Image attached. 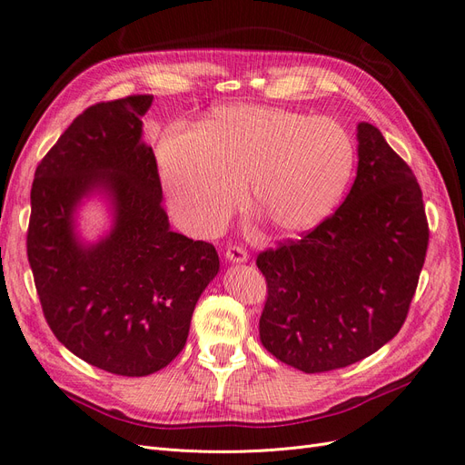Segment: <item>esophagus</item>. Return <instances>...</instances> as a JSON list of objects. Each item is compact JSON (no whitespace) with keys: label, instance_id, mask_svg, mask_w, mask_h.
I'll list each match as a JSON object with an SVG mask.
<instances>
[{"label":"esophagus","instance_id":"34e87169","mask_svg":"<svg viewBox=\"0 0 465 465\" xmlns=\"http://www.w3.org/2000/svg\"><path fill=\"white\" fill-rule=\"evenodd\" d=\"M224 258H227L229 262H232V263H244V262H248V252L244 250V248H241V246H231L229 250H227V254H224Z\"/></svg>","mask_w":465,"mask_h":465}]
</instances>
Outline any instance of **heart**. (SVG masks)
Returning <instances> with one entry per match:
<instances>
[{"instance_id":"b5f03b06","label":"heart","mask_w":465,"mask_h":465,"mask_svg":"<svg viewBox=\"0 0 465 465\" xmlns=\"http://www.w3.org/2000/svg\"><path fill=\"white\" fill-rule=\"evenodd\" d=\"M355 145L328 116L262 106L211 110L202 128L171 124L157 143V168L176 221L188 232L217 231L242 195L279 232L316 229L341 202Z\"/></svg>"}]
</instances>
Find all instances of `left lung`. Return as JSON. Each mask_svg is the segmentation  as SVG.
Here are the masks:
<instances>
[{"instance_id": "obj_1", "label": "left lung", "mask_w": 465, "mask_h": 465, "mask_svg": "<svg viewBox=\"0 0 465 465\" xmlns=\"http://www.w3.org/2000/svg\"><path fill=\"white\" fill-rule=\"evenodd\" d=\"M357 178L335 213L256 260L267 281L260 340L308 374L386 345L425 263L429 224L415 174L372 124L357 125Z\"/></svg>"}]
</instances>
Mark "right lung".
I'll return each instance as SVG.
<instances>
[{
  "instance_id": "right-lung-1",
  "label": "right lung",
  "mask_w": 465,
  "mask_h": 465,
  "mask_svg": "<svg viewBox=\"0 0 465 465\" xmlns=\"http://www.w3.org/2000/svg\"><path fill=\"white\" fill-rule=\"evenodd\" d=\"M151 94L98 103L40 161L26 254L42 311L74 355L120 376L164 369L186 345L193 308L219 273L213 244L174 232L142 118ZM103 197L111 229L91 243L81 204Z\"/></svg>"
}]
</instances>
